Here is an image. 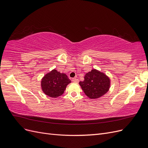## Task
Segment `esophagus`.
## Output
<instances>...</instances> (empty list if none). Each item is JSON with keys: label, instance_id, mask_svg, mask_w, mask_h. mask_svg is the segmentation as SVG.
<instances>
[{"label": "esophagus", "instance_id": "obj_1", "mask_svg": "<svg viewBox=\"0 0 148 148\" xmlns=\"http://www.w3.org/2000/svg\"><path fill=\"white\" fill-rule=\"evenodd\" d=\"M72 82H75V83H78L79 82V79L76 78H74L72 79Z\"/></svg>", "mask_w": 148, "mask_h": 148}]
</instances>
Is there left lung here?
Masks as SVG:
<instances>
[{
  "label": "left lung",
  "instance_id": "obj_1",
  "mask_svg": "<svg viewBox=\"0 0 148 148\" xmlns=\"http://www.w3.org/2000/svg\"><path fill=\"white\" fill-rule=\"evenodd\" d=\"M83 91L90 99H97L109 91L110 80L104 73L92 69L84 76L83 82H79Z\"/></svg>",
  "mask_w": 148,
  "mask_h": 148
}]
</instances>
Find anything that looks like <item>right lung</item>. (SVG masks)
Masks as SVG:
<instances>
[{
  "label": "right lung",
  "instance_id": "1",
  "mask_svg": "<svg viewBox=\"0 0 148 148\" xmlns=\"http://www.w3.org/2000/svg\"><path fill=\"white\" fill-rule=\"evenodd\" d=\"M70 79L65 73H60L56 69L47 73L41 80L42 90L45 95L51 97L62 95Z\"/></svg>",
  "mask_w": 148,
  "mask_h": 148
}]
</instances>
